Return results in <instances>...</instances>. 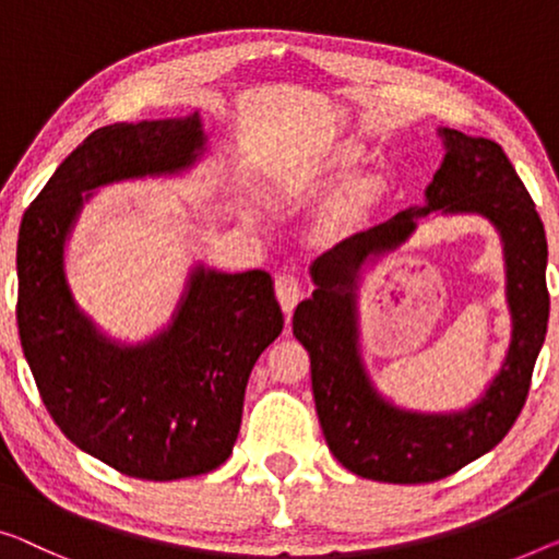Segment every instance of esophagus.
<instances>
[{
  "label": "esophagus",
  "instance_id": "obj_1",
  "mask_svg": "<svg viewBox=\"0 0 559 559\" xmlns=\"http://www.w3.org/2000/svg\"><path fill=\"white\" fill-rule=\"evenodd\" d=\"M276 296H278V304H281L283 311L290 316V311H294V306L298 304V296H301V283H298L296 273H290V271L278 273V278H276Z\"/></svg>",
  "mask_w": 559,
  "mask_h": 559
}]
</instances>
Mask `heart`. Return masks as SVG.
Wrapping results in <instances>:
<instances>
[{
	"mask_svg": "<svg viewBox=\"0 0 559 559\" xmlns=\"http://www.w3.org/2000/svg\"><path fill=\"white\" fill-rule=\"evenodd\" d=\"M359 163V150L354 147H336L331 150L326 157H319L306 173L308 182H326L344 178V175ZM384 195V180L373 173L356 175L346 182V188L341 190L336 198V215L338 218H359V215L369 213L373 205L379 203Z\"/></svg>",
	"mask_w": 559,
	"mask_h": 559,
	"instance_id": "obj_1",
	"label": "heart"
}]
</instances>
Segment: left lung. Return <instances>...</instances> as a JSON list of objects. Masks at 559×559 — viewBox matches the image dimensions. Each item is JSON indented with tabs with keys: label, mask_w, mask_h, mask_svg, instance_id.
<instances>
[{
	"label": "left lung",
	"mask_w": 559,
	"mask_h": 559,
	"mask_svg": "<svg viewBox=\"0 0 559 559\" xmlns=\"http://www.w3.org/2000/svg\"><path fill=\"white\" fill-rule=\"evenodd\" d=\"M444 160L424 203L341 240L311 265L316 290L296 306L294 336L311 356L316 412L333 456L364 479L421 485L460 472L504 439L524 406L549 319L547 238L535 203L495 140L439 128ZM437 212L479 214L503 243L511 346L472 405L452 413L406 411L372 381L360 344L358 290L381 257Z\"/></svg>",
	"instance_id": "1"
}]
</instances>
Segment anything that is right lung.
<instances>
[{"instance_id": "1", "label": "right lung", "mask_w": 559, "mask_h": 559, "mask_svg": "<svg viewBox=\"0 0 559 559\" xmlns=\"http://www.w3.org/2000/svg\"><path fill=\"white\" fill-rule=\"evenodd\" d=\"M207 155L200 112L115 122L60 163L16 240V323L41 402L82 452L128 477L170 481L213 472L240 431L248 377L281 336L265 271L195 261L170 321L143 341L99 329L67 278V246L99 188L182 178Z\"/></svg>"}]
</instances>
